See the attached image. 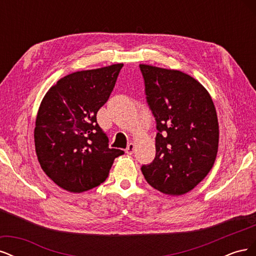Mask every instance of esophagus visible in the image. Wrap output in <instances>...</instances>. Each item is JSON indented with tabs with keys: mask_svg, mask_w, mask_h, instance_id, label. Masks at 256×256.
Segmentation results:
<instances>
[{
	"mask_svg": "<svg viewBox=\"0 0 256 256\" xmlns=\"http://www.w3.org/2000/svg\"><path fill=\"white\" fill-rule=\"evenodd\" d=\"M125 152H126V154H132L134 152V144L129 143V144L127 145V148L125 150Z\"/></svg>",
	"mask_w": 256,
	"mask_h": 256,
	"instance_id": "obj_1",
	"label": "esophagus"
}]
</instances>
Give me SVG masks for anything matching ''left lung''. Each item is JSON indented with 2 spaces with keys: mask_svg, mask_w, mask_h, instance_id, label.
<instances>
[{
  "mask_svg": "<svg viewBox=\"0 0 256 256\" xmlns=\"http://www.w3.org/2000/svg\"><path fill=\"white\" fill-rule=\"evenodd\" d=\"M146 102L156 120V156L141 170L152 187L170 196L192 190L210 171L218 152L214 104L189 74L140 65Z\"/></svg>",
  "mask_w": 256,
  "mask_h": 256,
  "instance_id": "obj_1",
  "label": "left lung"
}]
</instances>
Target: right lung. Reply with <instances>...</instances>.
I'll return each instance as SVG.
<instances>
[{
    "label": "right lung",
    "mask_w": 256,
    "mask_h": 256,
    "mask_svg": "<svg viewBox=\"0 0 256 256\" xmlns=\"http://www.w3.org/2000/svg\"><path fill=\"white\" fill-rule=\"evenodd\" d=\"M122 64L68 74L40 104L34 130L35 150L44 172L60 188L80 193L109 176L116 157L97 112L109 99Z\"/></svg>",
    "instance_id": "1"
}]
</instances>
